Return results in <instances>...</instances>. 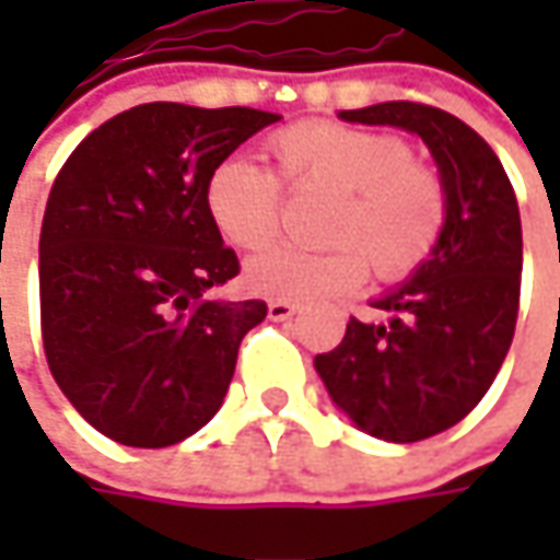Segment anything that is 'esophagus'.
<instances>
[{
    "label": "esophagus",
    "instance_id": "obj_1",
    "mask_svg": "<svg viewBox=\"0 0 560 560\" xmlns=\"http://www.w3.org/2000/svg\"><path fill=\"white\" fill-rule=\"evenodd\" d=\"M295 312H299V305H295V302H287V299H273L268 305L270 320H287V317H292Z\"/></svg>",
    "mask_w": 560,
    "mask_h": 560
}]
</instances>
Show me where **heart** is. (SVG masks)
I'll list each match as a JSON object with an SVG mask.
<instances>
[{
    "mask_svg": "<svg viewBox=\"0 0 560 560\" xmlns=\"http://www.w3.org/2000/svg\"><path fill=\"white\" fill-rule=\"evenodd\" d=\"M270 152L292 189L334 186L342 192L334 214L339 246H273L255 255L246 268L255 292L317 302L361 287L371 261L383 280H401L433 258L448 218L445 184L430 164L411 159L401 137L308 120L273 133ZM280 208L277 174L246 155H233L208 174L205 211L230 246H268L280 230Z\"/></svg>",
    "mask_w": 560,
    "mask_h": 560,
    "instance_id": "b5f03b06",
    "label": "heart"
}]
</instances>
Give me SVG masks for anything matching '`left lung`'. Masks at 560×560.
Here are the masks:
<instances>
[{
  "mask_svg": "<svg viewBox=\"0 0 560 560\" xmlns=\"http://www.w3.org/2000/svg\"><path fill=\"white\" fill-rule=\"evenodd\" d=\"M339 118L418 133L440 167L448 218L433 258L374 302L393 320L352 317L314 368L358 430L430 440L477 408L511 349L524 268L517 196L489 142L442 108L380 102Z\"/></svg>",
  "mask_w": 560,
  "mask_h": 560,
  "instance_id": "left-lung-1",
  "label": "left lung"
}]
</instances>
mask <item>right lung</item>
<instances>
[{
	"instance_id": "obj_1",
	"label": "right lung",
	"mask_w": 560,
	"mask_h": 560,
	"mask_svg": "<svg viewBox=\"0 0 560 560\" xmlns=\"http://www.w3.org/2000/svg\"><path fill=\"white\" fill-rule=\"evenodd\" d=\"M280 115L145 102L96 127L55 177L39 233L43 349L102 436L177 445L218 415L261 299L205 211L208 174Z\"/></svg>"
}]
</instances>
